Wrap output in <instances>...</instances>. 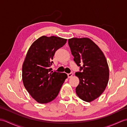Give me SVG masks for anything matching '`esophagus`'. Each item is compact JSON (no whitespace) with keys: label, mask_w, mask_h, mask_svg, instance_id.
<instances>
[{"label":"esophagus","mask_w":127,"mask_h":127,"mask_svg":"<svg viewBox=\"0 0 127 127\" xmlns=\"http://www.w3.org/2000/svg\"><path fill=\"white\" fill-rule=\"evenodd\" d=\"M72 76H73V73L72 72H70V73H68V74H67V77H68V78L71 77Z\"/></svg>","instance_id":"esophagus-1"}]
</instances>
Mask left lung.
I'll return each instance as SVG.
<instances>
[{
	"mask_svg": "<svg viewBox=\"0 0 127 127\" xmlns=\"http://www.w3.org/2000/svg\"><path fill=\"white\" fill-rule=\"evenodd\" d=\"M68 44L73 60L80 67V71L75 73L79 79L76 93L81 99L90 102L101 96L108 84L109 70L107 60L89 38H72L69 39Z\"/></svg>",
	"mask_w": 127,
	"mask_h": 127,
	"instance_id": "left-lung-1",
	"label": "left lung"
}]
</instances>
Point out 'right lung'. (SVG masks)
I'll return each mask as SVG.
<instances>
[{"label":"right lung","instance_id":"add662e5","mask_svg":"<svg viewBox=\"0 0 127 127\" xmlns=\"http://www.w3.org/2000/svg\"><path fill=\"white\" fill-rule=\"evenodd\" d=\"M66 39L43 36L32 44L22 66V79L28 92L41 104L53 101L67 76L50 68L55 52L65 45Z\"/></svg>","mask_w":127,"mask_h":127}]
</instances>
